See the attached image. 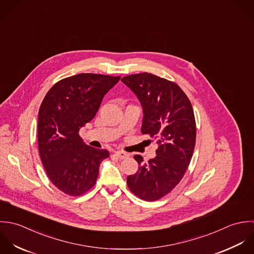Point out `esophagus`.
I'll list each match as a JSON object with an SVG mask.
<instances>
[{
    "instance_id": "1",
    "label": "esophagus",
    "mask_w": 254,
    "mask_h": 254,
    "mask_svg": "<svg viewBox=\"0 0 254 254\" xmlns=\"http://www.w3.org/2000/svg\"><path fill=\"white\" fill-rule=\"evenodd\" d=\"M117 158H119V159H125V158H127L128 155H127V153L124 152V151H116L115 154H114Z\"/></svg>"
}]
</instances>
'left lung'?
Segmentation results:
<instances>
[{
	"instance_id": "obj_1",
	"label": "left lung",
	"mask_w": 254,
	"mask_h": 254,
	"mask_svg": "<svg viewBox=\"0 0 254 254\" xmlns=\"http://www.w3.org/2000/svg\"><path fill=\"white\" fill-rule=\"evenodd\" d=\"M138 98L143 110L141 132L156 139V157L147 163L135 155L138 171L127 177L129 190L139 198L155 201L183 179L191 160L196 126L191 103L181 87L152 73L121 79Z\"/></svg>"
}]
</instances>
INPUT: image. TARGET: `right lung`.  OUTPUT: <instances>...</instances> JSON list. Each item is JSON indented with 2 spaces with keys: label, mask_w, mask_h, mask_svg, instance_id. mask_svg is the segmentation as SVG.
Instances as JSON below:
<instances>
[{
  "label": "right lung",
  "mask_w": 254,
  "mask_h": 254,
  "mask_svg": "<svg viewBox=\"0 0 254 254\" xmlns=\"http://www.w3.org/2000/svg\"><path fill=\"white\" fill-rule=\"evenodd\" d=\"M121 76L79 73L57 82L38 113V147L50 181L61 191L78 196L94 187L105 149L86 145L78 132L98 112L102 99Z\"/></svg>",
  "instance_id": "obj_1"
}]
</instances>
